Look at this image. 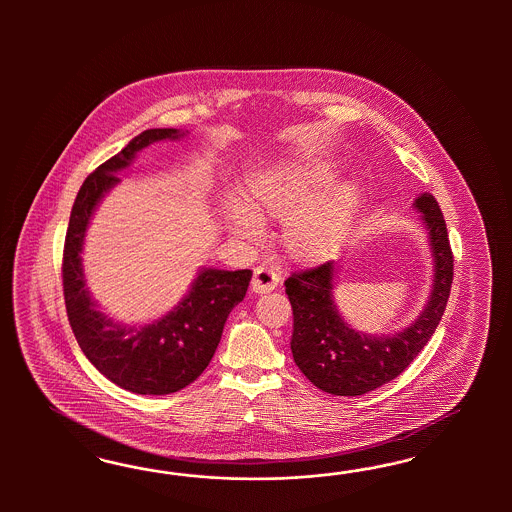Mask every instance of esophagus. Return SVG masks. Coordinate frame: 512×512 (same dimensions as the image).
<instances>
[{"label":"esophagus","instance_id":"1","mask_svg":"<svg viewBox=\"0 0 512 512\" xmlns=\"http://www.w3.org/2000/svg\"><path fill=\"white\" fill-rule=\"evenodd\" d=\"M279 281H281V278H279V274L276 272L274 266L261 264V266H257L255 272H253L251 289H253L255 293H268V291H274V289L278 287Z\"/></svg>","mask_w":512,"mask_h":512}]
</instances>
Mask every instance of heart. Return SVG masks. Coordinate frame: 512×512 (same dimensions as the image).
Returning <instances> with one entry per match:
<instances>
[{
    "label": "heart",
    "instance_id": "1",
    "mask_svg": "<svg viewBox=\"0 0 512 512\" xmlns=\"http://www.w3.org/2000/svg\"><path fill=\"white\" fill-rule=\"evenodd\" d=\"M328 178L326 169L264 174L251 186V207L234 204L229 219L234 231L246 238L263 234L261 217L287 219L283 240L300 257H321L336 248L357 210L353 184H336L300 204L311 189Z\"/></svg>",
    "mask_w": 512,
    "mask_h": 512
}]
</instances>
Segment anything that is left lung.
<instances>
[{"label": "left lung", "mask_w": 512, "mask_h": 512, "mask_svg": "<svg viewBox=\"0 0 512 512\" xmlns=\"http://www.w3.org/2000/svg\"><path fill=\"white\" fill-rule=\"evenodd\" d=\"M415 206L430 233L435 281L426 310L403 332L366 336L349 328L332 300V263L296 270L285 279V293L295 317L291 351L296 366L315 387L328 394L362 396L396 379L419 357L441 323L454 276L447 223L434 195H420Z\"/></svg>", "instance_id": "1"}]
</instances>
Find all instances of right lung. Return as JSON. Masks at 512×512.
<instances>
[{"mask_svg":"<svg viewBox=\"0 0 512 512\" xmlns=\"http://www.w3.org/2000/svg\"><path fill=\"white\" fill-rule=\"evenodd\" d=\"M176 129H148L84 180L63 246V298L82 353L112 383L135 394H172L193 383L216 353L223 325L248 291L251 270H202L176 310L152 325L131 328L107 319L84 287L82 240L95 204L120 178L114 172L155 140L178 139Z\"/></svg>","mask_w":512,"mask_h":512,"instance_id":"right-lung-1","label":"right lung"}]
</instances>
